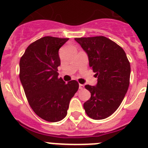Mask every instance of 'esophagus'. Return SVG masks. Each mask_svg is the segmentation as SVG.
Listing matches in <instances>:
<instances>
[{"label":"esophagus","mask_w":148,"mask_h":148,"mask_svg":"<svg viewBox=\"0 0 148 148\" xmlns=\"http://www.w3.org/2000/svg\"><path fill=\"white\" fill-rule=\"evenodd\" d=\"M79 88L80 90H82L84 88V85H82V84H79Z\"/></svg>","instance_id":"1"}]
</instances>
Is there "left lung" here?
Returning a JSON list of instances; mask_svg holds the SVG:
<instances>
[{"instance_id": "left-lung-1", "label": "left lung", "mask_w": 148, "mask_h": 148, "mask_svg": "<svg viewBox=\"0 0 148 148\" xmlns=\"http://www.w3.org/2000/svg\"><path fill=\"white\" fill-rule=\"evenodd\" d=\"M88 55L90 67L98 77L96 86L86 85L90 92L84 109L90 118L102 120L110 117L121 105L127 93L131 66L125 52L104 36L76 38Z\"/></svg>"}]
</instances>
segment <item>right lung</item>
I'll use <instances>...</instances> for the list:
<instances>
[{"mask_svg": "<svg viewBox=\"0 0 148 148\" xmlns=\"http://www.w3.org/2000/svg\"><path fill=\"white\" fill-rule=\"evenodd\" d=\"M69 40L45 36L30 44L20 61V79L30 107L48 122L65 118L71 98L79 88L76 80L58 78L59 49Z\"/></svg>", "mask_w": 148, "mask_h": 148, "instance_id": "1", "label": "right lung"}]
</instances>
